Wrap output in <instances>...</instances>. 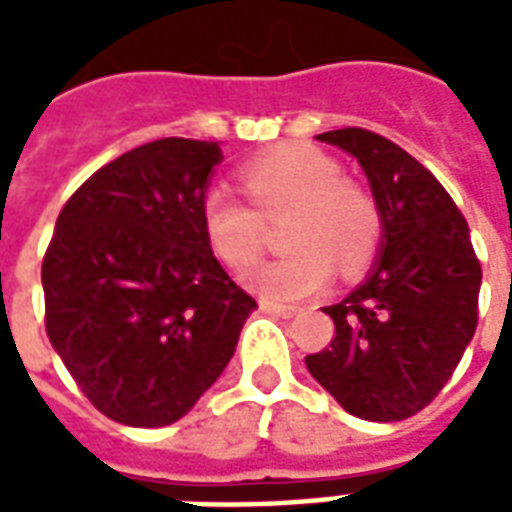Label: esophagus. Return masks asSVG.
Listing matches in <instances>:
<instances>
[{"label": "esophagus", "mask_w": 512, "mask_h": 512, "mask_svg": "<svg viewBox=\"0 0 512 512\" xmlns=\"http://www.w3.org/2000/svg\"><path fill=\"white\" fill-rule=\"evenodd\" d=\"M260 310L268 312V315H279V318H293L296 315V307H290V304H279V301H260Z\"/></svg>", "instance_id": "34e87169"}]
</instances>
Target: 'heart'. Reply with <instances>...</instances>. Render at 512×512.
Segmentation results:
<instances>
[{
  "mask_svg": "<svg viewBox=\"0 0 512 512\" xmlns=\"http://www.w3.org/2000/svg\"><path fill=\"white\" fill-rule=\"evenodd\" d=\"M238 183L252 208L211 189L200 202L202 235L222 266L246 271L266 249V224L290 216L282 241L293 252L249 277L268 299L310 296L332 277V266L354 277L376 260L384 233L376 197L340 175V164L318 147H274L246 161Z\"/></svg>",
  "mask_w": 512,
  "mask_h": 512,
  "instance_id": "1",
  "label": "heart"
}]
</instances>
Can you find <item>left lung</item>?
<instances>
[{
  "label": "left lung",
  "instance_id": "left-lung-1",
  "mask_svg": "<svg viewBox=\"0 0 512 512\" xmlns=\"http://www.w3.org/2000/svg\"><path fill=\"white\" fill-rule=\"evenodd\" d=\"M318 139L362 164L384 244L370 277L326 307L332 343L304 362L348 414L408 419L450 381L477 329L483 268L469 224L439 180L386 136L337 128Z\"/></svg>",
  "mask_w": 512,
  "mask_h": 512
}]
</instances>
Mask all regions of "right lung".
<instances>
[{
	"label": "right lung",
	"instance_id": "obj_1",
	"mask_svg": "<svg viewBox=\"0 0 512 512\" xmlns=\"http://www.w3.org/2000/svg\"><path fill=\"white\" fill-rule=\"evenodd\" d=\"M216 142L167 136L93 172L43 257L46 334L76 386L120 425L189 414L233 359L257 301L202 235Z\"/></svg>",
	"mask_w": 512,
	"mask_h": 512
}]
</instances>
